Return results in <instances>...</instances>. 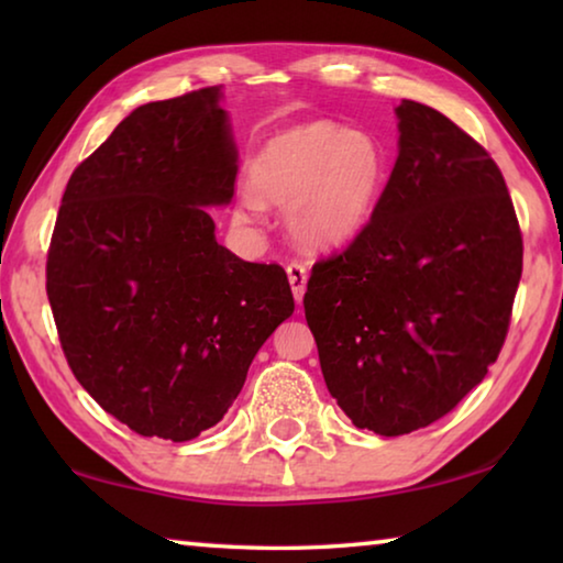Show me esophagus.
Wrapping results in <instances>:
<instances>
[{
    "label": "esophagus",
    "instance_id": "esophagus-1",
    "mask_svg": "<svg viewBox=\"0 0 563 563\" xmlns=\"http://www.w3.org/2000/svg\"><path fill=\"white\" fill-rule=\"evenodd\" d=\"M285 271H288V280H290V288L295 295V302H302L305 285H308V271H305L302 263H290Z\"/></svg>",
    "mask_w": 563,
    "mask_h": 563
}]
</instances>
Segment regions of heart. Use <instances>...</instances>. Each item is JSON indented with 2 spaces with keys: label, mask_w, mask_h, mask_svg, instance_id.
Returning a JSON list of instances; mask_svg holds the SVG:
<instances>
[{
  "label": "heart",
  "mask_w": 563,
  "mask_h": 563,
  "mask_svg": "<svg viewBox=\"0 0 563 563\" xmlns=\"http://www.w3.org/2000/svg\"><path fill=\"white\" fill-rule=\"evenodd\" d=\"M387 174V151L373 133L332 121L292 123L255 151L235 218L261 223L268 203L283 206L295 243L308 251H338L373 223Z\"/></svg>",
  "instance_id": "b5f03b06"
}]
</instances>
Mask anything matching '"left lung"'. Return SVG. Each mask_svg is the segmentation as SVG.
I'll use <instances>...</instances> for the list:
<instances>
[{
    "label": "left lung",
    "mask_w": 563,
    "mask_h": 563,
    "mask_svg": "<svg viewBox=\"0 0 563 563\" xmlns=\"http://www.w3.org/2000/svg\"><path fill=\"white\" fill-rule=\"evenodd\" d=\"M397 161L373 223L312 265L305 318L322 377L360 430L437 422L487 377L521 278L501 170L432 107L402 101Z\"/></svg>",
    "instance_id": "obj_1"
}]
</instances>
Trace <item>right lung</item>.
Returning a JSON list of instances; mask_svg holds the SVG:
<instances>
[{
	"label": "right lung",
	"instance_id": "right-lung-1",
	"mask_svg": "<svg viewBox=\"0 0 563 563\" xmlns=\"http://www.w3.org/2000/svg\"><path fill=\"white\" fill-rule=\"evenodd\" d=\"M221 87L133 109L66 184L46 295L74 377L119 422L188 442L218 424L295 310L280 265L216 241L238 148Z\"/></svg>",
	"mask_w": 563,
	"mask_h": 563
}]
</instances>
